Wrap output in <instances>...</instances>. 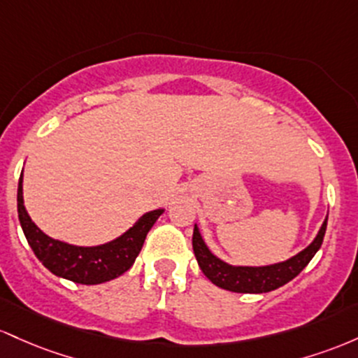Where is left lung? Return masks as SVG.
<instances>
[{"instance_id": "left-lung-1", "label": "left lung", "mask_w": 358, "mask_h": 358, "mask_svg": "<svg viewBox=\"0 0 358 358\" xmlns=\"http://www.w3.org/2000/svg\"><path fill=\"white\" fill-rule=\"evenodd\" d=\"M328 216L321 224L318 235L308 245L304 250L296 254L284 262L271 264V266L250 267V266H230L223 262L204 243L201 236L198 224H194V233H192V250H194L196 260H198L199 268L203 274L211 280L215 286L227 289L231 292H243V294H262V292L274 291V289L284 286L289 280L294 279L296 275L308 266L309 260L315 257L323 243L324 231H327Z\"/></svg>"}]
</instances>
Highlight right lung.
<instances>
[{
	"label": "right lung",
	"instance_id": "1",
	"mask_svg": "<svg viewBox=\"0 0 358 358\" xmlns=\"http://www.w3.org/2000/svg\"><path fill=\"white\" fill-rule=\"evenodd\" d=\"M18 220L27 242L52 274L64 277L78 284H103L116 279L134 266L136 255L142 250L147 233L157 222L164 210L148 211L140 216L134 227L111 242L96 247H78L60 240L50 238L31 222L23 204V172L18 180Z\"/></svg>",
	"mask_w": 358,
	"mask_h": 358
}]
</instances>
